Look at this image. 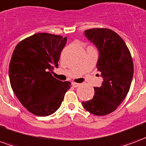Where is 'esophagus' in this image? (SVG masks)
Masks as SVG:
<instances>
[{
	"label": "esophagus",
	"mask_w": 146,
	"mask_h": 146,
	"mask_svg": "<svg viewBox=\"0 0 146 146\" xmlns=\"http://www.w3.org/2000/svg\"><path fill=\"white\" fill-rule=\"evenodd\" d=\"M72 86H73V87H77L78 86H80V84H78V83H75V82H73V83H72Z\"/></svg>",
	"instance_id": "1"
}]
</instances>
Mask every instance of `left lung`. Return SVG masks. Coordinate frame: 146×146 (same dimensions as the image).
Returning <instances> with one entry per match:
<instances>
[{
    "label": "left lung",
    "instance_id": "1",
    "mask_svg": "<svg viewBox=\"0 0 146 146\" xmlns=\"http://www.w3.org/2000/svg\"><path fill=\"white\" fill-rule=\"evenodd\" d=\"M85 35L99 50L97 68L104 81L101 87H94V98L82 104L91 114L103 116L115 111L128 94L133 61L124 40L111 29H87Z\"/></svg>",
    "mask_w": 146,
    "mask_h": 146
}]
</instances>
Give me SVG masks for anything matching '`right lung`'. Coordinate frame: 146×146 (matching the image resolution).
Masks as SVG:
<instances>
[{
  "mask_svg": "<svg viewBox=\"0 0 146 146\" xmlns=\"http://www.w3.org/2000/svg\"><path fill=\"white\" fill-rule=\"evenodd\" d=\"M67 38L37 33L21 40L13 52L9 78L19 101L32 114L45 117L59 109L71 83L52 76Z\"/></svg>",
  "mask_w": 146,
  "mask_h": 146,
  "instance_id": "1",
  "label": "right lung"
}]
</instances>
